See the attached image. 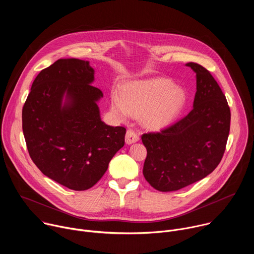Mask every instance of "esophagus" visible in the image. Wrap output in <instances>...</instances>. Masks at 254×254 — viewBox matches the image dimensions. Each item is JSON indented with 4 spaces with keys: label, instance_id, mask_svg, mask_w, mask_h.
Instances as JSON below:
<instances>
[{
    "label": "esophagus",
    "instance_id": "esophagus-1",
    "mask_svg": "<svg viewBox=\"0 0 254 254\" xmlns=\"http://www.w3.org/2000/svg\"><path fill=\"white\" fill-rule=\"evenodd\" d=\"M138 139H139L138 134H137L134 130H132V129H127V133H126V141H127V144L136 142Z\"/></svg>",
    "mask_w": 254,
    "mask_h": 254
}]
</instances>
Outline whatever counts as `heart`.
Wrapping results in <instances>:
<instances>
[{"label": "heart", "mask_w": 254, "mask_h": 254, "mask_svg": "<svg viewBox=\"0 0 254 254\" xmlns=\"http://www.w3.org/2000/svg\"><path fill=\"white\" fill-rule=\"evenodd\" d=\"M185 92L175 88L168 79L159 78L142 81L127 87L124 96L115 92L112 96V110L120 119L129 115L140 117L149 128H160L170 124L184 107Z\"/></svg>", "instance_id": "obj_1"}]
</instances>
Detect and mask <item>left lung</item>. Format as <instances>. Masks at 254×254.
Wrapping results in <instances>:
<instances>
[{
    "instance_id": "1",
    "label": "left lung",
    "mask_w": 254,
    "mask_h": 254,
    "mask_svg": "<svg viewBox=\"0 0 254 254\" xmlns=\"http://www.w3.org/2000/svg\"><path fill=\"white\" fill-rule=\"evenodd\" d=\"M196 73L193 110L159 132L141 135L147 149L142 174L158 191L187 187L211 174L224 155L230 130V108L210 71L186 64Z\"/></svg>"
}]
</instances>
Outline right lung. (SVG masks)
<instances>
[{
  "mask_svg": "<svg viewBox=\"0 0 254 254\" xmlns=\"http://www.w3.org/2000/svg\"><path fill=\"white\" fill-rule=\"evenodd\" d=\"M88 61L59 59L35 78L22 111L29 155L48 178L71 190L94 186L125 144L126 128L105 125ZM64 101H63V99Z\"/></svg>",
  "mask_w": 254,
  "mask_h": 254,
  "instance_id": "1",
  "label": "right lung"
}]
</instances>
